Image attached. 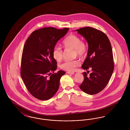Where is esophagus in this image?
<instances>
[{"mask_svg": "<svg viewBox=\"0 0 130 130\" xmlns=\"http://www.w3.org/2000/svg\"><path fill=\"white\" fill-rule=\"evenodd\" d=\"M67 73L69 74H74V72H67Z\"/></svg>", "mask_w": 130, "mask_h": 130, "instance_id": "esophagus-1", "label": "esophagus"}]
</instances>
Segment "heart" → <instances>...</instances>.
<instances>
[{
  "label": "heart",
  "instance_id": "obj_1",
  "mask_svg": "<svg viewBox=\"0 0 130 130\" xmlns=\"http://www.w3.org/2000/svg\"><path fill=\"white\" fill-rule=\"evenodd\" d=\"M63 47L66 48L74 49V55L82 58L86 55L87 47L83 41L77 35L71 34L63 41ZM53 56L57 61H60L63 58V50L60 47L55 46L53 51ZM80 62L77 60L65 61L60 65V68L68 72L74 71L76 67L80 65Z\"/></svg>",
  "mask_w": 130,
  "mask_h": 130
}]
</instances>
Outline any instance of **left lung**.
<instances>
[{"label": "left lung", "instance_id": "1", "mask_svg": "<svg viewBox=\"0 0 130 130\" xmlns=\"http://www.w3.org/2000/svg\"><path fill=\"white\" fill-rule=\"evenodd\" d=\"M88 44L87 56L82 68L92 73L89 75L83 73L84 80L81 90L89 94H95L107 86L112 74L114 63L111 44L103 32L90 27L76 30Z\"/></svg>", "mask_w": 130, "mask_h": 130}]
</instances>
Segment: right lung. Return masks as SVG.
Wrapping results in <instances>:
<instances>
[{"instance_id": "right-lung-1", "label": "right lung", "mask_w": 130, "mask_h": 130, "mask_svg": "<svg viewBox=\"0 0 130 130\" xmlns=\"http://www.w3.org/2000/svg\"><path fill=\"white\" fill-rule=\"evenodd\" d=\"M69 29L45 27L33 31L27 39L23 50L20 75L28 91L41 100L52 98L57 92L63 71L54 73L57 62L53 51L57 41ZM48 75H50V77Z\"/></svg>"}]
</instances>
